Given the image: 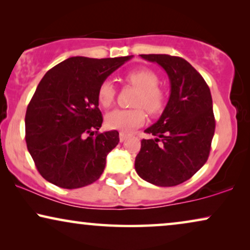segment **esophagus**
Masks as SVG:
<instances>
[{
  "label": "esophagus",
  "mask_w": 250,
  "mask_h": 250,
  "mask_svg": "<svg viewBox=\"0 0 250 250\" xmlns=\"http://www.w3.org/2000/svg\"><path fill=\"white\" fill-rule=\"evenodd\" d=\"M129 136V134H127V133H124V132H121L119 133V140H121V142H124L126 139H127Z\"/></svg>",
  "instance_id": "34e87169"
}]
</instances>
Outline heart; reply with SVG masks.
I'll use <instances>...</instances> for the list:
<instances>
[{
    "mask_svg": "<svg viewBox=\"0 0 250 250\" xmlns=\"http://www.w3.org/2000/svg\"><path fill=\"white\" fill-rule=\"evenodd\" d=\"M126 84L138 88L133 102L136 108L115 109L105 116V124L109 128L119 129L123 132L132 131L141 126L146 121V112L150 115H158L166 104V93L158 86L159 77L155 71L146 67L133 68L124 75ZM97 98L104 108H109L116 98V87L110 80L102 81L98 87Z\"/></svg>",
    "mask_w": 250,
    "mask_h": 250,
    "instance_id": "obj_1",
    "label": "heart"
}]
</instances>
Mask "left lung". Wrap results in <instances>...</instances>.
Here are the masks:
<instances>
[{"instance_id":"1","label":"left lung","mask_w":250,"mask_h":250,"mask_svg":"<svg viewBox=\"0 0 250 250\" xmlns=\"http://www.w3.org/2000/svg\"><path fill=\"white\" fill-rule=\"evenodd\" d=\"M168 75L170 95L165 110L146 133L135 158V170L146 182L174 187L189 180L207 162L215 132L210 90L203 76L183 58L141 54Z\"/></svg>"}]
</instances>
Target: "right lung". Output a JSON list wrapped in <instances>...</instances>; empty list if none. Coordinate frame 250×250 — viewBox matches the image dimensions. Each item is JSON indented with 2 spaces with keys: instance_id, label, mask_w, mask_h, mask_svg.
I'll list each match as a JSON object with an SVG mask.
<instances>
[{
  "instance_id": "obj_1",
  "label": "right lung",
  "mask_w": 250,
  "mask_h": 250,
  "mask_svg": "<svg viewBox=\"0 0 250 250\" xmlns=\"http://www.w3.org/2000/svg\"><path fill=\"white\" fill-rule=\"evenodd\" d=\"M133 56L105 59L71 57L40 82L25 117L27 149L46 181L77 189L97 181L119 133H99L98 87Z\"/></svg>"
}]
</instances>
